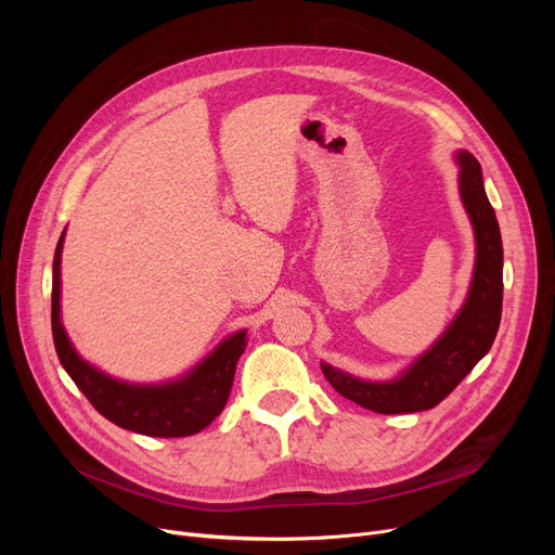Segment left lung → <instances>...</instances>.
Wrapping results in <instances>:
<instances>
[{"label": "left lung", "instance_id": "left-lung-1", "mask_svg": "<svg viewBox=\"0 0 555 555\" xmlns=\"http://www.w3.org/2000/svg\"><path fill=\"white\" fill-rule=\"evenodd\" d=\"M459 195L475 231V270L468 297L446 333L393 380H362L322 362L337 393L377 414H414L439 404L490 351L502 319L504 249L498 218L488 202L481 166L468 153L454 155Z\"/></svg>", "mask_w": 555, "mask_h": 555}]
</instances>
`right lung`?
I'll use <instances>...</instances> for the list:
<instances>
[{"label":"right lung","mask_w":555,"mask_h":555,"mask_svg":"<svg viewBox=\"0 0 555 555\" xmlns=\"http://www.w3.org/2000/svg\"><path fill=\"white\" fill-rule=\"evenodd\" d=\"M63 243L57 241L53 256L51 283V331L57 360L69 373L76 387L94 404V410L109 423L124 429L178 439L202 431L224 410L231 393L233 373L247 346V331L224 337L214 351L189 373L159 385H134L112 377L82 360L74 348L61 317V258Z\"/></svg>","instance_id":"1"}]
</instances>
